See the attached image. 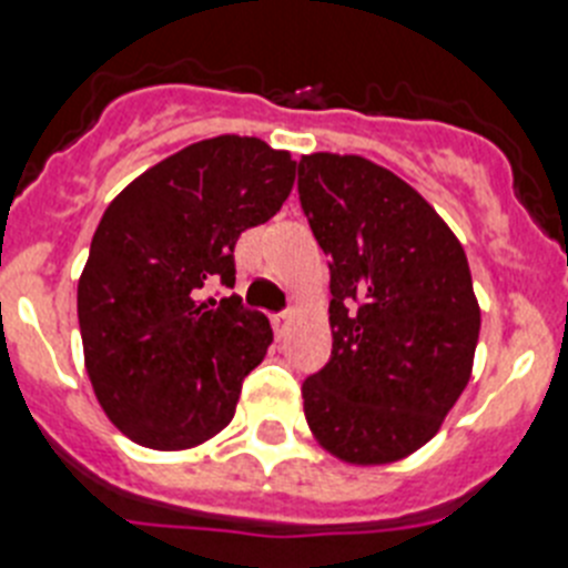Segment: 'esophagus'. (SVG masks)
<instances>
[{"mask_svg": "<svg viewBox=\"0 0 568 568\" xmlns=\"http://www.w3.org/2000/svg\"><path fill=\"white\" fill-rule=\"evenodd\" d=\"M291 320H294V314H291V312H280V314H274V317H271V325H274L277 337H283V334L288 332Z\"/></svg>", "mask_w": 568, "mask_h": 568, "instance_id": "34e87169", "label": "esophagus"}]
</instances>
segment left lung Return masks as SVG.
Listing matches in <instances>:
<instances>
[{"label": "left lung", "instance_id": "1", "mask_svg": "<svg viewBox=\"0 0 568 568\" xmlns=\"http://www.w3.org/2000/svg\"><path fill=\"white\" fill-rule=\"evenodd\" d=\"M297 176L332 256V357L303 383L305 420L339 460H400L471 377L480 308L466 251L408 182L363 156H303Z\"/></svg>", "mask_w": 568, "mask_h": 568}]
</instances>
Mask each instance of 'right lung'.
Here are the masks:
<instances>
[{
  "mask_svg": "<svg viewBox=\"0 0 568 568\" xmlns=\"http://www.w3.org/2000/svg\"><path fill=\"white\" fill-rule=\"evenodd\" d=\"M294 165L256 136H214L148 168L102 214L79 332L97 400L140 446H200L234 417L274 334L236 294L205 288H234L236 240L277 214Z\"/></svg>",
  "mask_w": 568,
  "mask_h": 568,
  "instance_id": "1",
  "label": "right lung"
}]
</instances>
